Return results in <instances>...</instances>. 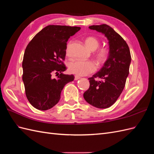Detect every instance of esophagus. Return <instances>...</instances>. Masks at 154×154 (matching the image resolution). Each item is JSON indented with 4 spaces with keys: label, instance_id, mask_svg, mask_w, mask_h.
Listing matches in <instances>:
<instances>
[{
    "label": "esophagus",
    "instance_id": "34e87169",
    "mask_svg": "<svg viewBox=\"0 0 154 154\" xmlns=\"http://www.w3.org/2000/svg\"><path fill=\"white\" fill-rule=\"evenodd\" d=\"M80 78V77L79 76H77V75H76V76H74V80H79V79Z\"/></svg>",
    "mask_w": 154,
    "mask_h": 154
}]
</instances>
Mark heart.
<instances>
[{"label":"heart","instance_id":"obj_1","mask_svg":"<svg viewBox=\"0 0 154 154\" xmlns=\"http://www.w3.org/2000/svg\"><path fill=\"white\" fill-rule=\"evenodd\" d=\"M85 43L87 48L94 51L100 45V40L94 36H88L85 39ZM72 41H69L66 48V54L71 55V46ZM109 51L106 48H101L95 51L93 57L97 64L103 63L109 57ZM69 71L71 73L78 76H86L94 72L96 67L95 64L91 61H81V60H72L68 63Z\"/></svg>","mask_w":154,"mask_h":154}]
</instances>
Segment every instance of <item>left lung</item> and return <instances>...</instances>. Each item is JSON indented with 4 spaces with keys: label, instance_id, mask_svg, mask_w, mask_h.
Instances as JSON below:
<instances>
[{
    "label": "left lung",
    "instance_id": "obj_1",
    "mask_svg": "<svg viewBox=\"0 0 154 154\" xmlns=\"http://www.w3.org/2000/svg\"><path fill=\"white\" fill-rule=\"evenodd\" d=\"M88 27L105 35L109 40V54L100 71L88 78L90 87L83 97L96 108L106 109L115 103L123 90L129 74L131 55L127 42L110 26L101 24ZM97 79L102 80L97 81Z\"/></svg>",
    "mask_w": 154,
    "mask_h": 154
}]
</instances>
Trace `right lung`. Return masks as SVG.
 <instances>
[{"label": "right lung", "instance_id": "add662e5", "mask_svg": "<svg viewBox=\"0 0 154 154\" xmlns=\"http://www.w3.org/2000/svg\"><path fill=\"white\" fill-rule=\"evenodd\" d=\"M80 27L49 25L38 32L27 45L22 61L26 95L32 106L47 110L58 103L64 86L74 80L72 74H64L67 69V42ZM58 73L57 79L52 74Z\"/></svg>", "mask_w": 154, "mask_h": 154}]
</instances>
